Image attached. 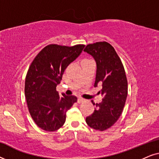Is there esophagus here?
<instances>
[{"label":"esophagus","instance_id":"1","mask_svg":"<svg viewBox=\"0 0 159 159\" xmlns=\"http://www.w3.org/2000/svg\"><path fill=\"white\" fill-rule=\"evenodd\" d=\"M86 101L84 100V98H79L77 99V103H84V102H85Z\"/></svg>","mask_w":159,"mask_h":159}]
</instances>
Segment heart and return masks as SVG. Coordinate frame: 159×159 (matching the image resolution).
Masks as SVG:
<instances>
[{"label": "heart", "mask_w": 159, "mask_h": 159, "mask_svg": "<svg viewBox=\"0 0 159 159\" xmlns=\"http://www.w3.org/2000/svg\"><path fill=\"white\" fill-rule=\"evenodd\" d=\"M91 61V60H88V59H84L82 61V62H84V61Z\"/></svg>", "instance_id": "b5f03b06"}]
</instances>
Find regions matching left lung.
I'll use <instances>...</instances> for the list:
<instances>
[{"label": "left lung", "instance_id": "8db88e82", "mask_svg": "<svg viewBox=\"0 0 159 159\" xmlns=\"http://www.w3.org/2000/svg\"><path fill=\"white\" fill-rule=\"evenodd\" d=\"M84 51L96 61L95 87L102 84L101 93L103 97L101 103L96 105L92 101L96 109L87 117L86 122L93 129L104 131L116 122L125 105L128 85L125 68L114 47L106 41L87 45Z\"/></svg>", "mask_w": 159, "mask_h": 159}]
</instances>
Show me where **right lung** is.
<instances>
[{"label":"right lung","instance_id":"1","mask_svg":"<svg viewBox=\"0 0 159 159\" xmlns=\"http://www.w3.org/2000/svg\"><path fill=\"white\" fill-rule=\"evenodd\" d=\"M84 47L50 44L41 50L30 64L25 79V94L28 109L34 123L45 131H56L64 125L66 111L77 98L60 96L56 86L66 67Z\"/></svg>","mask_w":159,"mask_h":159}]
</instances>
